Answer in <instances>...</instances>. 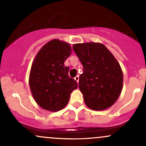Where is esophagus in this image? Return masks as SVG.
I'll return each instance as SVG.
<instances>
[{"instance_id":"1","label":"esophagus","mask_w":146,"mask_h":146,"mask_svg":"<svg viewBox=\"0 0 146 146\" xmlns=\"http://www.w3.org/2000/svg\"><path fill=\"white\" fill-rule=\"evenodd\" d=\"M74 79H75V81L77 82H78V83L79 82V76H78V75H77V76L75 77V78Z\"/></svg>"}]
</instances>
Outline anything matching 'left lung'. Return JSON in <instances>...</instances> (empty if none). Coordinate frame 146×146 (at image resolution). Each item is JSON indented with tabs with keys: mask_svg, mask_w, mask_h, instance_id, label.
Masks as SVG:
<instances>
[{
	"mask_svg": "<svg viewBox=\"0 0 146 146\" xmlns=\"http://www.w3.org/2000/svg\"><path fill=\"white\" fill-rule=\"evenodd\" d=\"M73 48L83 65L79 88L86 105L95 110L110 108L118 100L123 87L119 63L102 43H78Z\"/></svg>",
	"mask_w": 146,
	"mask_h": 146,
	"instance_id": "left-lung-1",
	"label": "left lung"
}]
</instances>
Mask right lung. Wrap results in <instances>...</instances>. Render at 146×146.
Wrapping results in <instances>:
<instances>
[{"label": "right lung", "mask_w": 146, "mask_h": 146, "mask_svg": "<svg viewBox=\"0 0 146 146\" xmlns=\"http://www.w3.org/2000/svg\"><path fill=\"white\" fill-rule=\"evenodd\" d=\"M71 54L68 43L54 39L38 52L29 73V84L34 100L43 109L51 112L62 110L67 105L70 95L78 83L68 76L64 61Z\"/></svg>", "instance_id": "add662e5"}]
</instances>
